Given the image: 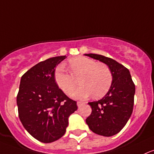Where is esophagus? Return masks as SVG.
<instances>
[{
    "label": "esophagus",
    "mask_w": 154,
    "mask_h": 154,
    "mask_svg": "<svg viewBox=\"0 0 154 154\" xmlns=\"http://www.w3.org/2000/svg\"><path fill=\"white\" fill-rule=\"evenodd\" d=\"M82 104H83V103L81 102H77V106H78V107H80V106Z\"/></svg>",
    "instance_id": "obj_1"
}]
</instances>
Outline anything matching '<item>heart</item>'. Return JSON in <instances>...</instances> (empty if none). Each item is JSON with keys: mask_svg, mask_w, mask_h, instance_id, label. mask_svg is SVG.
<instances>
[{"mask_svg": "<svg viewBox=\"0 0 154 154\" xmlns=\"http://www.w3.org/2000/svg\"><path fill=\"white\" fill-rule=\"evenodd\" d=\"M71 73L59 66L55 73L57 85L65 94L72 93L80 78V88L72 93L77 99H87L92 94L100 98L109 91L112 82V75L107 65L98 63L92 59L78 57L69 60Z\"/></svg>", "mask_w": 154, "mask_h": 154, "instance_id": "obj_1", "label": "heart"}]
</instances>
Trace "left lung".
Segmentation results:
<instances>
[{"instance_id":"1","label":"left lung","mask_w":154,"mask_h":154,"mask_svg":"<svg viewBox=\"0 0 154 154\" xmlns=\"http://www.w3.org/2000/svg\"><path fill=\"white\" fill-rule=\"evenodd\" d=\"M86 56L107 64L112 75L109 90L100 100L88 102L91 114L86 124L93 132L104 137L118 134L129 121L134 107L135 85L129 69L116 60L97 54Z\"/></svg>"}]
</instances>
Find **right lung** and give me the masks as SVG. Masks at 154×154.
<instances>
[{
    "mask_svg": "<svg viewBox=\"0 0 154 154\" xmlns=\"http://www.w3.org/2000/svg\"><path fill=\"white\" fill-rule=\"evenodd\" d=\"M66 58L57 56L40 62L20 80L17 96L20 120L27 131L42 143H52L63 136L69 117L77 109V102L55 82V67Z\"/></svg>",
    "mask_w": 154,
    "mask_h": 154,
    "instance_id": "right-lung-1",
    "label": "right lung"
}]
</instances>
